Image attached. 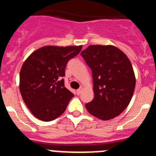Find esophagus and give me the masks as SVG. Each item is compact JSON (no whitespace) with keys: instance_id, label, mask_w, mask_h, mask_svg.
I'll list each match as a JSON object with an SVG mask.
<instances>
[{"instance_id":"34e87169","label":"esophagus","mask_w":156,"mask_h":156,"mask_svg":"<svg viewBox=\"0 0 156 156\" xmlns=\"http://www.w3.org/2000/svg\"><path fill=\"white\" fill-rule=\"evenodd\" d=\"M82 90H83V88H82V87H81V88H79L78 89H77V94H78V95L81 94V93H82Z\"/></svg>"}]
</instances>
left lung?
I'll return each instance as SVG.
<instances>
[{"mask_svg": "<svg viewBox=\"0 0 156 156\" xmlns=\"http://www.w3.org/2000/svg\"><path fill=\"white\" fill-rule=\"evenodd\" d=\"M92 70L94 98L86 104L88 112L101 120L119 115L128 106L136 85L127 55L114 45L92 44L81 52Z\"/></svg>", "mask_w": 156, "mask_h": 156, "instance_id": "obj_1", "label": "left lung"}]
</instances>
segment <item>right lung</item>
<instances>
[{"instance_id": "right-lung-1", "label": "right lung", "mask_w": 156, "mask_h": 156, "mask_svg": "<svg viewBox=\"0 0 156 156\" xmlns=\"http://www.w3.org/2000/svg\"><path fill=\"white\" fill-rule=\"evenodd\" d=\"M82 45H46L35 50L24 61L20 74V89L24 103L34 116L49 122L60 116L74 94L61 79L70 59Z\"/></svg>"}]
</instances>
